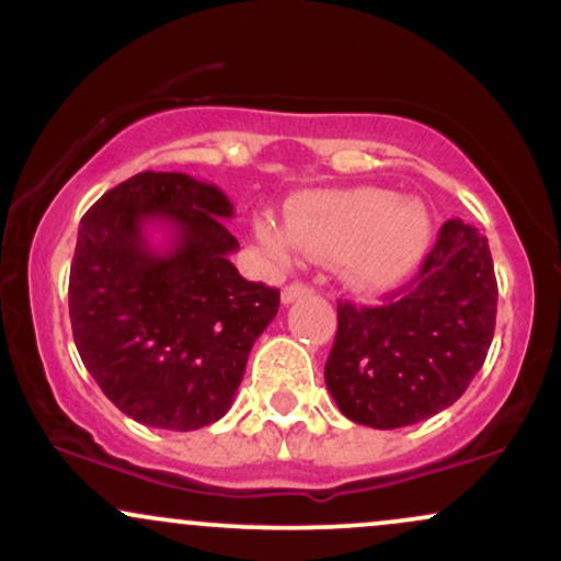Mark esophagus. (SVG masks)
<instances>
[{
    "instance_id": "1",
    "label": "esophagus",
    "mask_w": 561,
    "mask_h": 561,
    "mask_svg": "<svg viewBox=\"0 0 561 561\" xmlns=\"http://www.w3.org/2000/svg\"><path fill=\"white\" fill-rule=\"evenodd\" d=\"M311 293H313V289L308 287V285H300V282H293V285H287L285 289H282V302H285V306H289V302L306 298V295H311Z\"/></svg>"
}]
</instances>
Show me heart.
<instances>
[{
  "label": "heart",
  "mask_w": 561,
  "mask_h": 561,
  "mask_svg": "<svg viewBox=\"0 0 561 561\" xmlns=\"http://www.w3.org/2000/svg\"><path fill=\"white\" fill-rule=\"evenodd\" d=\"M259 237L276 253L334 259L347 287L377 293L416 272L433 242V216L422 199L379 186L306 192L289 203L285 227L259 221Z\"/></svg>",
  "instance_id": "1"
}]
</instances>
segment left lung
I'll use <instances>...</instances> for the list:
<instances>
[{
  "label": "left lung",
  "mask_w": 561,
  "mask_h": 561,
  "mask_svg": "<svg viewBox=\"0 0 561 561\" xmlns=\"http://www.w3.org/2000/svg\"><path fill=\"white\" fill-rule=\"evenodd\" d=\"M493 259L472 224L450 218L420 276L385 302L337 306L327 390L351 422L396 430L465 396L495 330Z\"/></svg>",
  "instance_id": "1"
}]
</instances>
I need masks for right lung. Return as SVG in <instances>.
<instances>
[{
    "label": "right lung",
    "instance_id": "add662e5",
    "mask_svg": "<svg viewBox=\"0 0 561 561\" xmlns=\"http://www.w3.org/2000/svg\"><path fill=\"white\" fill-rule=\"evenodd\" d=\"M216 184L141 171L81 218L68 308L79 356L111 401L147 427L190 433L221 420L279 289L229 261L240 242ZM167 242L157 248L151 229Z\"/></svg>",
    "mask_w": 561,
    "mask_h": 561
}]
</instances>
